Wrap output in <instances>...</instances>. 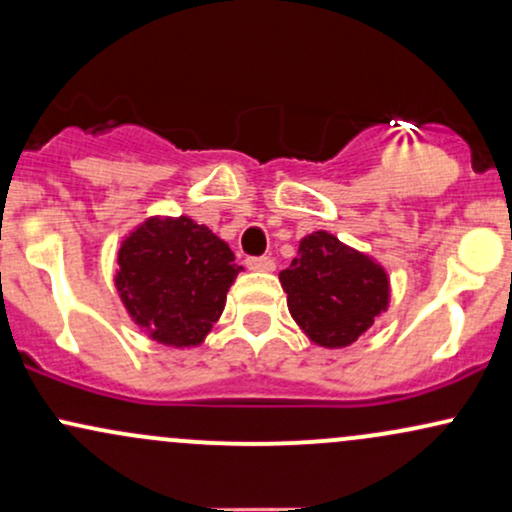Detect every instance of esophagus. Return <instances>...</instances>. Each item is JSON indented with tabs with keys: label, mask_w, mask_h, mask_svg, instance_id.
Segmentation results:
<instances>
[{
	"label": "esophagus",
	"mask_w": 512,
	"mask_h": 512,
	"mask_svg": "<svg viewBox=\"0 0 512 512\" xmlns=\"http://www.w3.org/2000/svg\"><path fill=\"white\" fill-rule=\"evenodd\" d=\"M245 267L252 269V272H272L274 260L272 257H264V255H260V257L250 255V257H245Z\"/></svg>",
	"instance_id": "esophagus-1"
}]
</instances>
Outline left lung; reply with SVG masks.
<instances>
[{"label": "left lung", "mask_w": 512, "mask_h": 512, "mask_svg": "<svg viewBox=\"0 0 512 512\" xmlns=\"http://www.w3.org/2000/svg\"><path fill=\"white\" fill-rule=\"evenodd\" d=\"M293 320L315 344L342 349L368 332L390 303L385 269L368 255L315 231L279 274Z\"/></svg>", "instance_id": "left-lung-1"}]
</instances>
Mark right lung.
<instances>
[{"mask_svg":"<svg viewBox=\"0 0 512 512\" xmlns=\"http://www.w3.org/2000/svg\"><path fill=\"white\" fill-rule=\"evenodd\" d=\"M207 226L187 216L144 221L122 240L115 286L127 313L151 339L197 346L219 320L243 267Z\"/></svg>","mask_w":512,"mask_h":512,"instance_id":"1","label":"right lung"}]
</instances>
